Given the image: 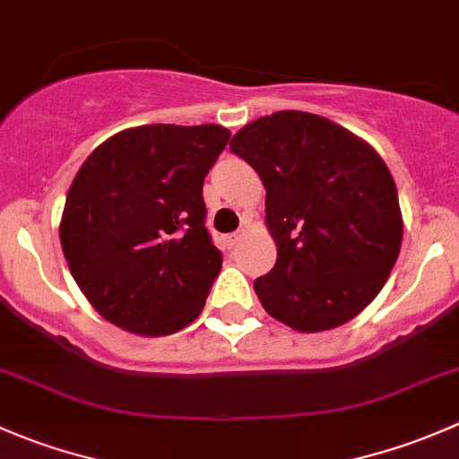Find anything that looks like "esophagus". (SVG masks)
Returning a JSON list of instances; mask_svg holds the SVG:
<instances>
[{
    "label": "esophagus",
    "instance_id": "34e87169",
    "mask_svg": "<svg viewBox=\"0 0 459 459\" xmlns=\"http://www.w3.org/2000/svg\"><path fill=\"white\" fill-rule=\"evenodd\" d=\"M247 233H248L247 226H242V229L235 230L233 235H229V239H226V242H229V247H235V244H239L244 238H247Z\"/></svg>",
    "mask_w": 459,
    "mask_h": 459
}]
</instances>
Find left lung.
<instances>
[{"label": "left lung", "mask_w": 459, "mask_h": 459, "mask_svg": "<svg viewBox=\"0 0 459 459\" xmlns=\"http://www.w3.org/2000/svg\"><path fill=\"white\" fill-rule=\"evenodd\" d=\"M230 151L266 188L277 262L253 289L268 316L299 333L359 316L386 284L404 230L395 182L377 151L304 110L247 124Z\"/></svg>", "instance_id": "left-lung-1"}]
</instances>
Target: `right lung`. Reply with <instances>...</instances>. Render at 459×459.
Returning <instances> with one entry per match:
<instances>
[{"label":"right lung","mask_w":459,"mask_h":459,"mask_svg":"<svg viewBox=\"0 0 459 459\" xmlns=\"http://www.w3.org/2000/svg\"><path fill=\"white\" fill-rule=\"evenodd\" d=\"M229 137L217 124L126 128L77 170L59 239L77 286L110 324L160 337L202 313L221 268L202 186Z\"/></svg>","instance_id":"right-lung-1"}]
</instances>
